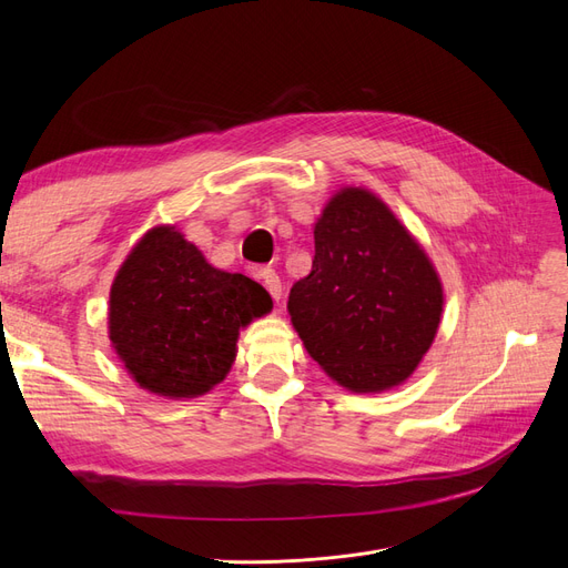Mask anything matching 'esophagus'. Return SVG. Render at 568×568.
Segmentation results:
<instances>
[{
  "label": "esophagus",
  "mask_w": 568,
  "mask_h": 568,
  "mask_svg": "<svg viewBox=\"0 0 568 568\" xmlns=\"http://www.w3.org/2000/svg\"><path fill=\"white\" fill-rule=\"evenodd\" d=\"M257 277L263 280L265 288L270 291V296H272L274 301H280V298H282V280H280V274H277V272L270 270V267H263L261 272H257Z\"/></svg>",
  "instance_id": "obj_1"
}]
</instances>
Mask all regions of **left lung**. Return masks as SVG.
I'll return each mask as SVG.
<instances>
[{
	"label": "left lung",
	"instance_id": "8db88e82",
	"mask_svg": "<svg viewBox=\"0 0 568 568\" xmlns=\"http://www.w3.org/2000/svg\"><path fill=\"white\" fill-rule=\"evenodd\" d=\"M305 351L355 393L403 384L432 348L443 284L417 239L363 186H343L315 222V257L291 286Z\"/></svg>",
	"mask_w": 568,
	"mask_h": 568
}]
</instances>
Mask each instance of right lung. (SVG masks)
I'll return each mask as SVG.
<instances>
[{
    "instance_id": "add662e5",
    "label": "right lung",
    "mask_w": 568,
    "mask_h": 568,
    "mask_svg": "<svg viewBox=\"0 0 568 568\" xmlns=\"http://www.w3.org/2000/svg\"><path fill=\"white\" fill-rule=\"evenodd\" d=\"M270 311L261 284L213 267L184 234L161 225L115 274L109 338L142 388L196 398L232 369L239 329Z\"/></svg>"
}]
</instances>
